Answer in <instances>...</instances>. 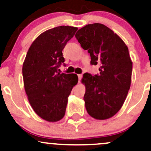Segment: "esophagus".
Segmentation results:
<instances>
[{
    "instance_id": "esophagus-1",
    "label": "esophagus",
    "mask_w": 151,
    "mask_h": 151,
    "mask_svg": "<svg viewBox=\"0 0 151 151\" xmlns=\"http://www.w3.org/2000/svg\"><path fill=\"white\" fill-rule=\"evenodd\" d=\"M77 76H78V78H79V81H80L81 79V78H82V74H77Z\"/></svg>"
}]
</instances>
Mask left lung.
Listing matches in <instances>:
<instances>
[{"mask_svg": "<svg viewBox=\"0 0 151 151\" xmlns=\"http://www.w3.org/2000/svg\"><path fill=\"white\" fill-rule=\"evenodd\" d=\"M75 37L89 53L90 64L100 65L99 74H83L86 111L96 119H109L120 110L131 86L133 64L129 49L103 24L86 25L78 30Z\"/></svg>", "mask_w": 151, "mask_h": 151, "instance_id": "1", "label": "left lung"}]
</instances>
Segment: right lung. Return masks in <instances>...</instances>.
Listing matches in <instances>:
<instances>
[{
  "label": "right lung",
  "instance_id": "right-lung-1",
  "mask_svg": "<svg viewBox=\"0 0 151 151\" xmlns=\"http://www.w3.org/2000/svg\"><path fill=\"white\" fill-rule=\"evenodd\" d=\"M77 30L59 26L44 32L31 45L22 66L24 86L31 106L50 122L64 117L68 96L78 82L77 74L58 72L62 64L66 66L62 50Z\"/></svg>",
  "mask_w": 151,
  "mask_h": 151
}]
</instances>
